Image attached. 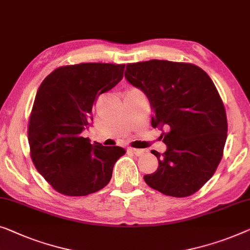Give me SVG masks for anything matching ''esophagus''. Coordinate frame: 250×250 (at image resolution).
<instances>
[{
  "mask_svg": "<svg viewBox=\"0 0 250 250\" xmlns=\"http://www.w3.org/2000/svg\"><path fill=\"white\" fill-rule=\"evenodd\" d=\"M129 152H132L133 154L135 155H142L144 152H146V150H141V149H134V147H129L128 149Z\"/></svg>",
  "mask_w": 250,
  "mask_h": 250,
  "instance_id": "34e87169",
  "label": "esophagus"
}]
</instances>
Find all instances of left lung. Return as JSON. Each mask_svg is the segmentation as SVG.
Instances as JSON below:
<instances>
[{
  "instance_id": "obj_1",
  "label": "left lung",
  "mask_w": 250,
  "mask_h": 250,
  "mask_svg": "<svg viewBox=\"0 0 250 250\" xmlns=\"http://www.w3.org/2000/svg\"><path fill=\"white\" fill-rule=\"evenodd\" d=\"M125 78L146 93L151 125L161 134L165 153L157 171L144 176L151 188L172 197L200 189L221 161L228 122L221 97L205 71L190 63L151 60L126 65Z\"/></svg>"
}]
</instances>
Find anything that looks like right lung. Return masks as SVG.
Returning a JSON list of instances; mask_svg holds the SVG:
<instances>
[{
  "label": "right lung",
  "instance_id": "add662e5",
  "mask_svg": "<svg viewBox=\"0 0 250 250\" xmlns=\"http://www.w3.org/2000/svg\"><path fill=\"white\" fill-rule=\"evenodd\" d=\"M125 64L81 63L54 70L39 86L29 118L28 140L36 169L67 196L96 193L110 182L125 150L90 143L81 133L92 121L101 93L123 79Z\"/></svg>",
  "mask_w": 250,
  "mask_h": 250
}]
</instances>
